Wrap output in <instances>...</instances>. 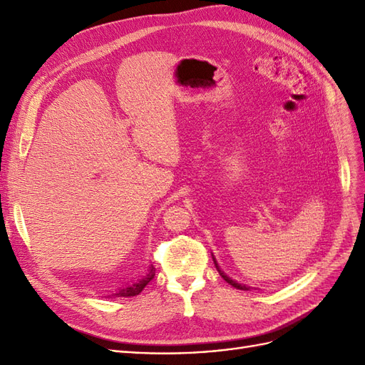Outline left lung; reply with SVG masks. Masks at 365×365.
I'll return each instance as SVG.
<instances>
[{
	"label": "left lung",
	"instance_id": "8db88e82",
	"mask_svg": "<svg viewBox=\"0 0 365 365\" xmlns=\"http://www.w3.org/2000/svg\"><path fill=\"white\" fill-rule=\"evenodd\" d=\"M213 260H215V257H213ZM215 264H216V269L219 271V274L220 275H222V279L227 282V283H230L231 286H235V288L236 289H242V291H248L250 288H248V286H245V284H242V283H237V282H235V280H231L230 277H228V275H225L222 271H220V268L217 267V263H216V260H215Z\"/></svg>",
	"mask_w": 365,
	"mask_h": 365
}]
</instances>
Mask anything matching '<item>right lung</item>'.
<instances>
[{
    "instance_id": "right-lung-1",
    "label": "right lung",
    "mask_w": 365,
    "mask_h": 365,
    "mask_svg": "<svg viewBox=\"0 0 365 365\" xmlns=\"http://www.w3.org/2000/svg\"><path fill=\"white\" fill-rule=\"evenodd\" d=\"M153 275H155V268L150 267L149 272L145 275V277H141L140 280L134 282L132 284L125 286V288L117 289L114 294L108 295V297H135V295H138L143 289H145V286L153 279Z\"/></svg>"
}]
</instances>
